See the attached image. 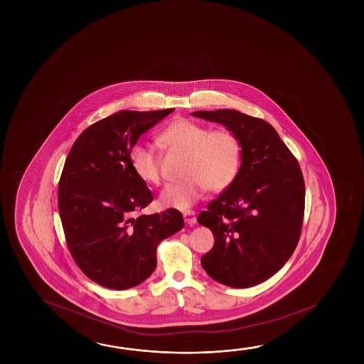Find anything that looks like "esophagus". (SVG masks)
Wrapping results in <instances>:
<instances>
[{
  "label": "esophagus",
  "instance_id": "esophagus-1",
  "mask_svg": "<svg viewBox=\"0 0 364 364\" xmlns=\"http://www.w3.org/2000/svg\"><path fill=\"white\" fill-rule=\"evenodd\" d=\"M184 215V220L189 225V226H193L196 222H197V215H196V212L194 210H186L183 213Z\"/></svg>",
  "mask_w": 364,
  "mask_h": 364
}]
</instances>
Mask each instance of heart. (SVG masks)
Returning a JSON list of instances; mask_svg holds the SVG:
<instances>
[{
  "instance_id": "b5f03b06",
  "label": "heart",
  "mask_w": 364,
  "mask_h": 364,
  "mask_svg": "<svg viewBox=\"0 0 364 364\" xmlns=\"http://www.w3.org/2000/svg\"><path fill=\"white\" fill-rule=\"evenodd\" d=\"M159 144L171 154L185 156L181 173L184 179L168 185L160 203L165 207L186 208L205 191H222L232 184L241 159V142L228 128L209 129L196 120H173L157 136ZM131 166L144 183H162L161 160L152 146L137 144L131 149Z\"/></svg>"
}]
</instances>
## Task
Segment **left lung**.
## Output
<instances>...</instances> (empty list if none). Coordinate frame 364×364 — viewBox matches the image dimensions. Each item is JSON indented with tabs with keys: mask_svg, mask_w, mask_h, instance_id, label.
<instances>
[{
	"mask_svg": "<svg viewBox=\"0 0 364 364\" xmlns=\"http://www.w3.org/2000/svg\"><path fill=\"white\" fill-rule=\"evenodd\" d=\"M193 115L235 132L242 160L232 184L198 215L215 236L212 250L200 260L203 269L225 286H257L297 247L306 196L301 167L265 120L230 109Z\"/></svg>",
	"mask_w": 364,
	"mask_h": 364,
	"instance_id": "left-lung-1",
	"label": "left lung"
}]
</instances>
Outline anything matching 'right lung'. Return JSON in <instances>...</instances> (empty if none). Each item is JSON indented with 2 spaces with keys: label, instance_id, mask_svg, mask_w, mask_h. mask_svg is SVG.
I'll list each match as a JSON object with an SVG mask.
<instances>
[{
  "label": "right lung",
  "instance_id": "right-lung-1",
  "mask_svg": "<svg viewBox=\"0 0 364 364\" xmlns=\"http://www.w3.org/2000/svg\"><path fill=\"white\" fill-rule=\"evenodd\" d=\"M173 109L123 110L86 128L67 156L58 183V209L67 246L87 278L128 289L154 273L162 240L184 227L178 209L141 215L152 191L131 166L138 138Z\"/></svg>",
  "mask_w": 364,
  "mask_h": 364
}]
</instances>
